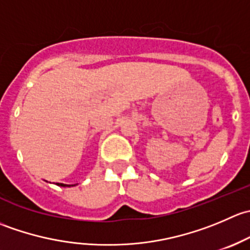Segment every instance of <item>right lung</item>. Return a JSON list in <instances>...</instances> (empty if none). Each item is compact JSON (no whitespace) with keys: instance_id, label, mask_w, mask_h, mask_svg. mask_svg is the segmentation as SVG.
<instances>
[{"instance_id":"obj_1","label":"right lung","mask_w":250,"mask_h":250,"mask_svg":"<svg viewBox=\"0 0 250 250\" xmlns=\"http://www.w3.org/2000/svg\"><path fill=\"white\" fill-rule=\"evenodd\" d=\"M58 186H62V188H70V186H75V185H66V184H62V183H57Z\"/></svg>"}]
</instances>
